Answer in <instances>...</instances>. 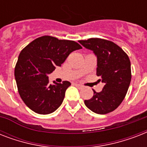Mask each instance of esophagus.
I'll return each mask as SVG.
<instances>
[{
  "label": "esophagus",
  "mask_w": 147,
  "mask_h": 147,
  "mask_svg": "<svg viewBox=\"0 0 147 147\" xmlns=\"http://www.w3.org/2000/svg\"><path fill=\"white\" fill-rule=\"evenodd\" d=\"M75 85H76V86H77L78 88H82V85H80V84H78V83H76V84H75Z\"/></svg>",
  "instance_id": "esophagus-1"
}]
</instances>
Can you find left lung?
I'll return each instance as SVG.
<instances>
[{"label": "left lung", "instance_id": "obj_1", "mask_svg": "<svg viewBox=\"0 0 147 147\" xmlns=\"http://www.w3.org/2000/svg\"><path fill=\"white\" fill-rule=\"evenodd\" d=\"M78 42L85 49L92 50L97 57V76L101 77V82L105 84L99 93L93 90L94 95L89 100H85V105L98 114L113 111L123 101L130 86L129 57L111 41L92 38Z\"/></svg>", "mask_w": 147, "mask_h": 147}]
</instances>
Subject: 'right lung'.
<instances>
[{"label": "right lung", "instance_id": "obj_1", "mask_svg": "<svg viewBox=\"0 0 147 147\" xmlns=\"http://www.w3.org/2000/svg\"><path fill=\"white\" fill-rule=\"evenodd\" d=\"M82 49L78 42L44 36L28 44L20 52L14 76L20 98L27 107L40 114L54 112L62 105L68 81L53 84L49 75L65 61L71 52Z\"/></svg>", "mask_w": 147, "mask_h": 147}]
</instances>
